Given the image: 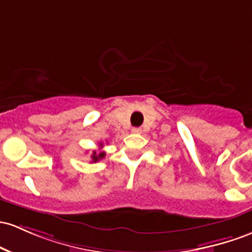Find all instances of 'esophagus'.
<instances>
[{
	"mask_svg": "<svg viewBox=\"0 0 252 252\" xmlns=\"http://www.w3.org/2000/svg\"><path fill=\"white\" fill-rule=\"evenodd\" d=\"M131 131L134 132V134H141V132H142V130H141V128H132Z\"/></svg>",
	"mask_w": 252,
	"mask_h": 252,
	"instance_id": "1",
	"label": "esophagus"
}]
</instances>
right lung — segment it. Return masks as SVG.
I'll list each match as a JSON object with an SVG mask.
<instances>
[{"instance_id":"right-lung-1","label":"right lung","mask_w":252,"mask_h":252,"mask_svg":"<svg viewBox=\"0 0 252 252\" xmlns=\"http://www.w3.org/2000/svg\"><path fill=\"white\" fill-rule=\"evenodd\" d=\"M99 146H100V147H103V143H99ZM105 157V153L104 152H101V153H99V154H96V152H93V154H92V158H93V161H98V160H100V159H103V158Z\"/></svg>"}]
</instances>
